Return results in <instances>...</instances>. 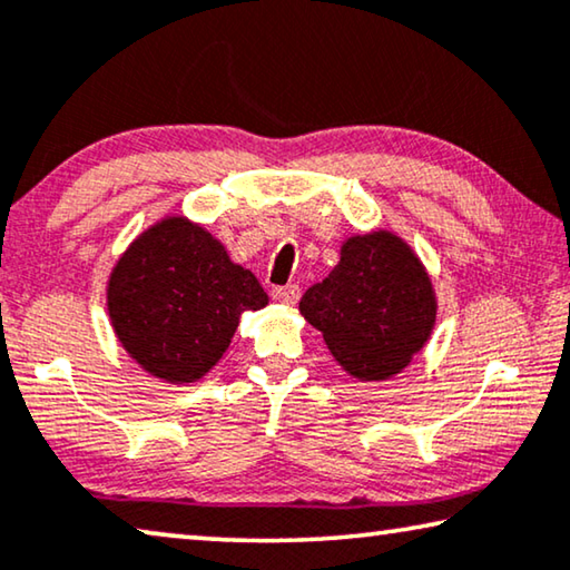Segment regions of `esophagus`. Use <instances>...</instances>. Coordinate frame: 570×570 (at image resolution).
I'll list each match as a JSON object with an SVG mask.
<instances>
[{"mask_svg": "<svg viewBox=\"0 0 570 570\" xmlns=\"http://www.w3.org/2000/svg\"><path fill=\"white\" fill-rule=\"evenodd\" d=\"M271 296H274V299L282 302V304H296V302H299V296H302V288L296 284L274 286V288H271Z\"/></svg>", "mask_w": 570, "mask_h": 570, "instance_id": "obj_1", "label": "esophagus"}]
</instances>
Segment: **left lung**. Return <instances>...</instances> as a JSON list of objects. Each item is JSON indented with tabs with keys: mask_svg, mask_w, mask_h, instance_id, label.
<instances>
[{
	"mask_svg": "<svg viewBox=\"0 0 570 570\" xmlns=\"http://www.w3.org/2000/svg\"><path fill=\"white\" fill-rule=\"evenodd\" d=\"M299 309L334 360L360 381H385L411 363L436 322V299L415 253L393 233L355 236Z\"/></svg>",
	"mask_w": 570,
	"mask_h": 570,
	"instance_id": "left-lung-1",
	"label": "left lung"
}]
</instances>
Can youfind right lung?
Returning <instances> with one entry per match:
<instances>
[{
  "instance_id": "obj_1",
  "label": "right lung",
  "mask_w": 570,
  "mask_h": 570,
  "mask_svg": "<svg viewBox=\"0 0 570 570\" xmlns=\"http://www.w3.org/2000/svg\"><path fill=\"white\" fill-rule=\"evenodd\" d=\"M268 304L200 225L167 218L131 243L108 278V314L124 350L167 383H193L228 350L243 312Z\"/></svg>"
}]
</instances>
